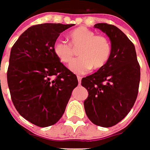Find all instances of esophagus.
<instances>
[{
	"instance_id": "esophagus-1",
	"label": "esophagus",
	"mask_w": 150,
	"mask_h": 150,
	"mask_svg": "<svg viewBox=\"0 0 150 150\" xmlns=\"http://www.w3.org/2000/svg\"><path fill=\"white\" fill-rule=\"evenodd\" d=\"M77 80H78V83L81 84V77H77Z\"/></svg>"
}]
</instances>
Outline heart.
Returning a JSON list of instances; mask_svg holds the SVG:
<instances>
[{
	"mask_svg": "<svg viewBox=\"0 0 150 150\" xmlns=\"http://www.w3.org/2000/svg\"><path fill=\"white\" fill-rule=\"evenodd\" d=\"M70 43L59 39L53 46L56 56L63 64H70L78 48L81 56L70 65V69L77 74L88 73L93 67L94 69L103 68L110 59L111 47L108 39L98 35L94 31L86 27H79L69 33Z\"/></svg>",
	"mask_w": 150,
	"mask_h": 150,
	"instance_id": "b5f03b06",
	"label": "heart"
}]
</instances>
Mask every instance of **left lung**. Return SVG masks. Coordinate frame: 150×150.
<instances>
[{
  "label": "left lung",
  "instance_id": "1",
  "mask_svg": "<svg viewBox=\"0 0 150 150\" xmlns=\"http://www.w3.org/2000/svg\"><path fill=\"white\" fill-rule=\"evenodd\" d=\"M94 27L109 37L111 53L103 68L82 78L81 86L89 94L84 107L93 124L109 128L120 122L133 107L141 69L134 44L123 31L107 23H97Z\"/></svg>",
  "mask_w": 150,
  "mask_h": 150
}]
</instances>
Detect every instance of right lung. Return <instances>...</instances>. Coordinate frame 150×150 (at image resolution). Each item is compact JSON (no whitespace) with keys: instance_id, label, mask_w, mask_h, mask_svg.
Masks as SVG:
<instances>
[{"instance_id":"add662e5","label":"right lung","mask_w":150,"mask_h":150,"mask_svg":"<svg viewBox=\"0 0 150 150\" xmlns=\"http://www.w3.org/2000/svg\"><path fill=\"white\" fill-rule=\"evenodd\" d=\"M73 26L44 23L30 26L11 48L7 81L13 103L22 117L39 127L59 121L78 85L77 76L53 52L60 33Z\"/></svg>"}]
</instances>
